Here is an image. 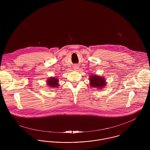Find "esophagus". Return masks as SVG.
Masks as SVG:
<instances>
[{"mask_svg":"<svg viewBox=\"0 0 150 150\" xmlns=\"http://www.w3.org/2000/svg\"><path fill=\"white\" fill-rule=\"evenodd\" d=\"M73 69H74V70H77V69H79V67H78L77 66H74V68H73Z\"/></svg>","mask_w":150,"mask_h":150,"instance_id":"1","label":"esophagus"}]
</instances>
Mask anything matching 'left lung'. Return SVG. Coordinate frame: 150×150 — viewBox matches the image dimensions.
<instances>
[{
	"mask_svg": "<svg viewBox=\"0 0 150 150\" xmlns=\"http://www.w3.org/2000/svg\"><path fill=\"white\" fill-rule=\"evenodd\" d=\"M90 76L89 84L91 87L97 88L98 89H102L106 85L104 77H100L93 74Z\"/></svg>",
	"mask_w": 150,
	"mask_h": 150,
	"instance_id": "left-lung-1",
	"label": "left lung"
}]
</instances>
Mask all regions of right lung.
<instances>
[{"mask_svg":"<svg viewBox=\"0 0 150 150\" xmlns=\"http://www.w3.org/2000/svg\"><path fill=\"white\" fill-rule=\"evenodd\" d=\"M58 79L55 77H50V79H48L47 81V84L48 86H50L51 88H57L59 86L58 84Z\"/></svg>","mask_w":150,"mask_h":150,"instance_id":"right-lung-1","label":"right lung"}]
</instances>
